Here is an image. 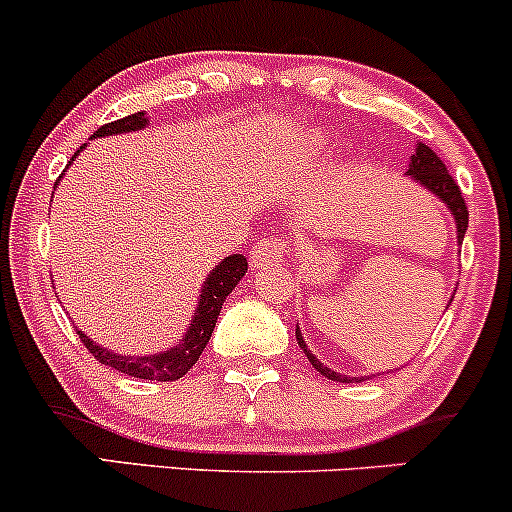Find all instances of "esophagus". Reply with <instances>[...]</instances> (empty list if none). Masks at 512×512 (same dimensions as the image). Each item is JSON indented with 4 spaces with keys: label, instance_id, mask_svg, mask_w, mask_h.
Listing matches in <instances>:
<instances>
[{
    "label": "esophagus",
    "instance_id": "esophagus-1",
    "mask_svg": "<svg viewBox=\"0 0 512 512\" xmlns=\"http://www.w3.org/2000/svg\"><path fill=\"white\" fill-rule=\"evenodd\" d=\"M290 241L285 236H268L261 244H256L251 249V266L254 268H268L276 266V263L283 261V256L288 254Z\"/></svg>",
    "mask_w": 512,
    "mask_h": 512
}]
</instances>
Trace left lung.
<instances>
[{"instance_id":"1","label":"left lung","mask_w":512,"mask_h":512,"mask_svg":"<svg viewBox=\"0 0 512 512\" xmlns=\"http://www.w3.org/2000/svg\"><path fill=\"white\" fill-rule=\"evenodd\" d=\"M408 175L412 180H417V183L422 185V188H427L432 192V195H437L439 200L444 202V205L449 207V212L454 214V222H456V241H464V234H466V227H469V210H466V202L464 197H461V190L459 185L454 183V178L449 175V170L444 168V163L439 161L437 153L432 151L430 146L425 144H417L415 153L410 156V166H408ZM295 339H298V344L302 346V351L307 354V361H310L312 366L317 368V371L322 373L324 378H329V381H339V383H351V381H364V376L361 378H349V376H342V373L332 371V368H327L322 364L320 359H317L315 354H312L310 349H307L305 339H302V332L300 327L295 329Z\"/></svg>"}]
</instances>
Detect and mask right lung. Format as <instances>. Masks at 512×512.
I'll return each mask as SVG.
<instances>
[{
  "label": "right lung",
  "mask_w": 512,
  "mask_h": 512,
  "mask_svg": "<svg viewBox=\"0 0 512 512\" xmlns=\"http://www.w3.org/2000/svg\"><path fill=\"white\" fill-rule=\"evenodd\" d=\"M146 124H148L146 114L136 112L124 119H117V122L112 124L100 126V129L92 134V139H97V136L129 134V131L146 129ZM78 153H75V156H78ZM75 156L70 158V163L75 161ZM60 178H63V175H60ZM246 268H249V263H246V258L241 254L222 258L219 266L212 268V273L207 276L205 285H202V295L200 300H197V310L195 315H192L190 329L185 332V337L175 346H170L168 351H161V354H148V356L117 354V351L104 349V346L95 344L87 334H82L78 329L80 342L87 346V351H90L100 364L117 368V371L126 373V376L144 378V381H178V378H183L185 373L197 364L200 354L205 351V346L210 342L214 332V324H217L219 310H222L227 295L236 288V283L244 278Z\"/></svg>",
  "instance_id": "right-lung-1"
}]
</instances>
